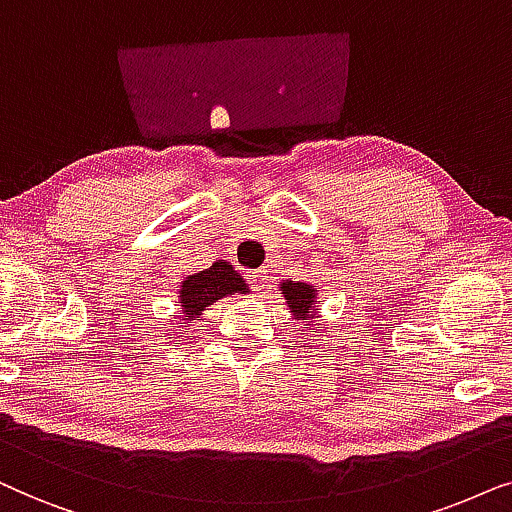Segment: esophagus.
<instances>
[{
    "label": "esophagus",
    "mask_w": 512,
    "mask_h": 512,
    "mask_svg": "<svg viewBox=\"0 0 512 512\" xmlns=\"http://www.w3.org/2000/svg\"><path fill=\"white\" fill-rule=\"evenodd\" d=\"M248 281L252 283V288L255 290H262L264 288V283H267V269H255V271H248Z\"/></svg>",
    "instance_id": "esophagus-1"
}]
</instances>
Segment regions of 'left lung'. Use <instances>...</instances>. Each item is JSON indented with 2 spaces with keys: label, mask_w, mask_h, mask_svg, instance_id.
I'll return each mask as SVG.
<instances>
[{
  "label": "left lung",
  "mask_w": 512,
  "mask_h": 512,
  "mask_svg": "<svg viewBox=\"0 0 512 512\" xmlns=\"http://www.w3.org/2000/svg\"><path fill=\"white\" fill-rule=\"evenodd\" d=\"M283 295H285V299H288L292 313H297L302 320H309L311 302H313V297H316L313 285L288 281V283H283Z\"/></svg>",
  "instance_id": "1"
}]
</instances>
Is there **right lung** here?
<instances>
[{
    "instance_id": "1",
    "label": "right lung",
    "mask_w": 512,
    "mask_h": 512,
    "mask_svg": "<svg viewBox=\"0 0 512 512\" xmlns=\"http://www.w3.org/2000/svg\"><path fill=\"white\" fill-rule=\"evenodd\" d=\"M231 292H248V285L236 274L231 264L220 260L210 269L199 271V274L189 276L182 283L180 304L187 311V318L196 320L208 304H213L220 297L231 295Z\"/></svg>"
}]
</instances>
